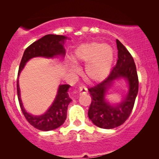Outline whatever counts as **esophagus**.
<instances>
[{"label": "esophagus", "instance_id": "obj_1", "mask_svg": "<svg viewBox=\"0 0 159 159\" xmlns=\"http://www.w3.org/2000/svg\"><path fill=\"white\" fill-rule=\"evenodd\" d=\"M79 93L80 95L87 94L88 93V88L84 86H81L79 88Z\"/></svg>", "mask_w": 159, "mask_h": 159}]
</instances>
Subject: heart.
<instances>
[{
  "mask_svg": "<svg viewBox=\"0 0 159 159\" xmlns=\"http://www.w3.org/2000/svg\"><path fill=\"white\" fill-rule=\"evenodd\" d=\"M74 58L77 63H88L85 67L87 79L91 82H99L105 79L110 72L114 53L110 45L93 42L78 47ZM71 69L76 71L77 68L72 65Z\"/></svg>",
  "mask_w": 159,
  "mask_h": 159,
  "instance_id": "obj_1",
  "label": "heart"
}]
</instances>
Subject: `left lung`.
I'll use <instances>...</instances> for the list:
<instances>
[{
  "label": "left lung",
  "instance_id": "left-lung-1",
  "mask_svg": "<svg viewBox=\"0 0 159 159\" xmlns=\"http://www.w3.org/2000/svg\"><path fill=\"white\" fill-rule=\"evenodd\" d=\"M118 59L116 64L103 81L88 89L92 102L88 110V117L97 127L113 129L125 122L133 109L138 93V77L134 59L127 49L116 40ZM124 77L129 82V93L125 100L116 107L105 101L107 87L115 79Z\"/></svg>",
  "mask_w": 159,
  "mask_h": 159
}]
</instances>
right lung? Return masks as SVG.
<instances>
[{
	"instance_id": "obj_1",
	"label": "right lung",
	"mask_w": 159,
	"mask_h": 159,
	"mask_svg": "<svg viewBox=\"0 0 159 159\" xmlns=\"http://www.w3.org/2000/svg\"><path fill=\"white\" fill-rule=\"evenodd\" d=\"M66 39V37L63 35L47 34L32 43L24 52L19 67L18 77L25 64L30 58L37 56L52 58L56 55H64L65 49L63 44ZM69 87L70 85L69 84L60 85L55 101H53L46 113L41 116H33L26 112L23 107L20 98L19 81L17 79V95H18L19 106L22 114L28 122L34 128L41 131H50L61 126L66 120L67 108L69 103L71 101L67 93Z\"/></svg>"
}]
</instances>
